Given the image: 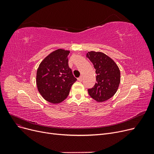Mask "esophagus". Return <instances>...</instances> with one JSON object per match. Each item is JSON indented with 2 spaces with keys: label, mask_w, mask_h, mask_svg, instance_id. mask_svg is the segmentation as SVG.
<instances>
[{
  "label": "esophagus",
  "mask_w": 154,
  "mask_h": 154,
  "mask_svg": "<svg viewBox=\"0 0 154 154\" xmlns=\"http://www.w3.org/2000/svg\"><path fill=\"white\" fill-rule=\"evenodd\" d=\"M78 80L80 82H82V77H80L78 78Z\"/></svg>",
  "instance_id": "1"
}]
</instances>
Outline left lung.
Segmentation results:
<instances>
[{"mask_svg": "<svg viewBox=\"0 0 154 154\" xmlns=\"http://www.w3.org/2000/svg\"><path fill=\"white\" fill-rule=\"evenodd\" d=\"M86 57L93 63L97 74V82L88 89V94L97 102L106 101L118 90L120 82L119 68L114 60L101 52H88Z\"/></svg>", "mask_w": 154, "mask_h": 154, "instance_id": "obj_1", "label": "left lung"}]
</instances>
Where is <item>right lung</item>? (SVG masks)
I'll list each match as a JSON object with an SVG mask.
<instances>
[{
  "instance_id": "obj_1",
  "label": "right lung",
  "mask_w": 154,
  "mask_h": 154,
  "mask_svg": "<svg viewBox=\"0 0 154 154\" xmlns=\"http://www.w3.org/2000/svg\"><path fill=\"white\" fill-rule=\"evenodd\" d=\"M69 51L59 48L40 62L37 70V89L47 102L59 103L66 99L77 79L69 67Z\"/></svg>"
}]
</instances>
